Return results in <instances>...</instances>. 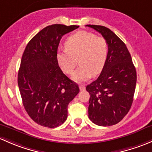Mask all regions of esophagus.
<instances>
[{
  "label": "esophagus",
  "instance_id": "34e87169",
  "mask_svg": "<svg viewBox=\"0 0 152 152\" xmlns=\"http://www.w3.org/2000/svg\"><path fill=\"white\" fill-rule=\"evenodd\" d=\"M79 88H80V91H85V89H86V87L84 86L83 85H80Z\"/></svg>",
  "mask_w": 152,
  "mask_h": 152
}]
</instances>
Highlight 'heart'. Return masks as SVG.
Masks as SVG:
<instances>
[{
	"mask_svg": "<svg viewBox=\"0 0 152 152\" xmlns=\"http://www.w3.org/2000/svg\"><path fill=\"white\" fill-rule=\"evenodd\" d=\"M64 50L57 54V61L64 72L72 74L80 63L72 78L77 82L88 80L101 72L107 61L109 46L107 40L86 31H77L65 42Z\"/></svg>",
	"mask_w": 152,
	"mask_h": 152,
	"instance_id": "obj_1",
	"label": "heart"
}]
</instances>
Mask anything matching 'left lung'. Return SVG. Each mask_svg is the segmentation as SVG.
I'll list each match as a JSON object with an SVG mask.
<instances>
[{
	"mask_svg": "<svg viewBox=\"0 0 152 152\" xmlns=\"http://www.w3.org/2000/svg\"><path fill=\"white\" fill-rule=\"evenodd\" d=\"M107 40V61L97 79L86 86L90 94L88 118L99 126H112L123 119L132 106L137 75L125 44L104 26L86 25Z\"/></svg>",
	"mask_w": 152,
	"mask_h": 152,
	"instance_id": "1",
	"label": "left lung"
}]
</instances>
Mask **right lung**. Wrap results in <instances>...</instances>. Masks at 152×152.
Returning a JSON list of instances; mask_svg holds the SVG:
<instances>
[{"label": "right lung", "instance_id": "add662e5", "mask_svg": "<svg viewBox=\"0 0 152 152\" xmlns=\"http://www.w3.org/2000/svg\"><path fill=\"white\" fill-rule=\"evenodd\" d=\"M77 26H47L31 39L22 56L18 83L28 115L41 126L55 128L67 118L68 104L80 91L57 61L59 42Z\"/></svg>", "mask_w": 152, "mask_h": 152}]
</instances>
